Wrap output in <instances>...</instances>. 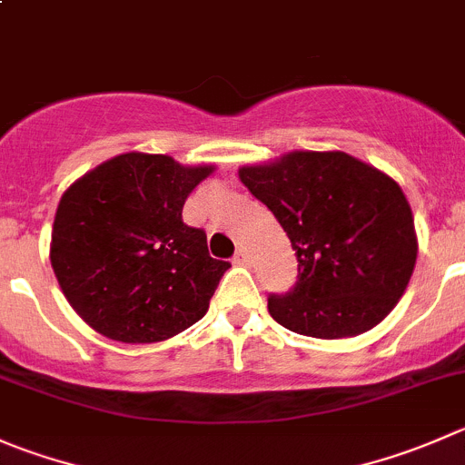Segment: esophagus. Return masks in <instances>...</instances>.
Segmentation results:
<instances>
[{"label": "esophagus", "instance_id": "esophagus-1", "mask_svg": "<svg viewBox=\"0 0 465 465\" xmlns=\"http://www.w3.org/2000/svg\"><path fill=\"white\" fill-rule=\"evenodd\" d=\"M250 261H252L250 252L242 250V247L236 252V254H233V263H236V265H250Z\"/></svg>", "mask_w": 465, "mask_h": 465}]
</instances>
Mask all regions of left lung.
Masks as SVG:
<instances>
[{
    "label": "left lung",
    "instance_id": "left-lung-1",
    "mask_svg": "<svg viewBox=\"0 0 465 465\" xmlns=\"http://www.w3.org/2000/svg\"><path fill=\"white\" fill-rule=\"evenodd\" d=\"M297 256V282L268 311L302 336L347 338L380 324L407 291L418 256L398 182L345 152H291L238 170Z\"/></svg>",
    "mask_w": 465,
    "mask_h": 465
}]
</instances>
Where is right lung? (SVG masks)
I'll return each instance as SVG.
<instances>
[{
    "label": "right lung",
    "mask_w": 465,
    "mask_h": 465,
    "mask_svg": "<svg viewBox=\"0 0 465 465\" xmlns=\"http://www.w3.org/2000/svg\"><path fill=\"white\" fill-rule=\"evenodd\" d=\"M213 165L129 152L76 179L58 202L54 274L72 309L120 342L177 336L209 311L232 265L211 259L204 229L182 220Z\"/></svg>",
    "instance_id": "1"
}]
</instances>
